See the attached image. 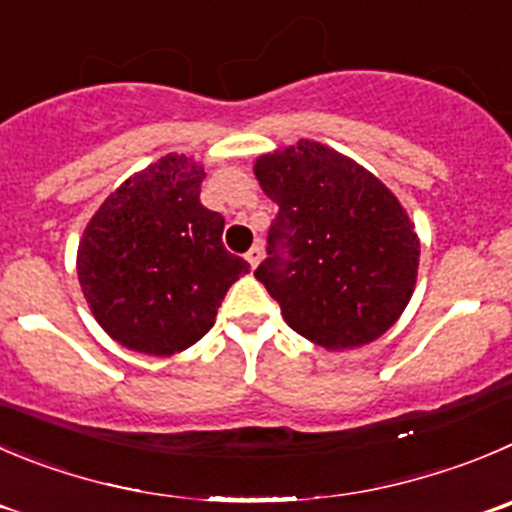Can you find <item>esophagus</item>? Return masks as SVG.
Segmentation results:
<instances>
[{
	"instance_id": "34e87169",
	"label": "esophagus",
	"mask_w": 512,
	"mask_h": 512,
	"mask_svg": "<svg viewBox=\"0 0 512 512\" xmlns=\"http://www.w3.org/2000/svg\"><path fill=\"white\" fill-rule=\"evenodd\" d=\"M261 256H264V248H261V246H251V248H248V253H246L248 266H251V269H256V266L261 264Z\"/></svg>"
}]
</instances>
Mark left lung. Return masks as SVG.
<instances>
[{
    "mask_svg": "<svg viewBox=\"0 0 512 512\" xmlns=\"http://www.w3.org/2000/svg\"><path fill=\"white\" fill-rule=\"evenodd\" d=\"M279 206L256 279L286 324L329 352L382 337L410 304L420 238L402 203L367 168L314 140L253 165Z\"/></svg>",
    "mask_w": 512,
    "mask_h": 512,
    "instance_id": "1",
    "label": "left lung"
}]
</instances>
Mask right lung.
<instances>
[{
    "instance_id": "obj_1",
    "label": "right lung",
    "mask_w": 512,
    "mask_h": 512,
    "mask_svg": "<svg viewBox=\"0 0 512 512\" xmlns=\"http://www.w3.org/2000/svg\"><path fill=\"white\" fill-rule=\"evenodd\" d=\"M203 165L178 153L130 175L82 233L77 279L97 324L133 352L170 357L213 326L248 264L201 203Z\"/></svg>"
}]
</instances>
